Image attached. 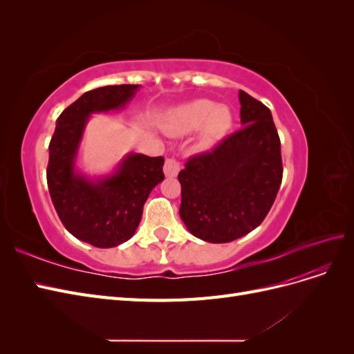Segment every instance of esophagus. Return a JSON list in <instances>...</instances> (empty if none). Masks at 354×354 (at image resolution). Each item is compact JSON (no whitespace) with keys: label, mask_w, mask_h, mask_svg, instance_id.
Instances as JSON below:
<instances>
[{"label":"esophagus","mask_w":354,"mask_h":354,"mask_svg":"<svg viewBox=\"0 0 354 354\" xmlns=\"http://www.w3.org/2000/svg\"><path fill=\"white\" fill-rule=\"evenodd\" d=\"M180 171V162L174 158H168L164 165V174L167 177H176Z\"/></svg>","instance_id":"esophagus-1"}]
</instances>
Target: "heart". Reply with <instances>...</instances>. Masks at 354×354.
I'll use <instances>...</instances> for the list:
<instances>
[{"label":"heart","instance_id":"heart-1","mask_svg":"<svg viewBox=\"0 0 354 354\" xmlns=\"http://www.w3.org/2000/svg\"><path fill=\"white\" fill-rule=\"evenodd\" d=\"M233 127V113L226 104H217L208 99H198L181 104L169 113L165 130L171 136L183 137L195 133L198 151H211L220 145Z\"/></svg>","mask_w":354,"mask_h":354}]
</instances>
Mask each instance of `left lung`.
<instances>
[{"instance_id": "8db88e82", "label": "left lung", "mask_w": 354, "mask_h": 354, "mask_svg": "<svg viewBox=\"0 0 354 354\" xmlns=\"http://www.w3.org/2000/svg\"><path fill=\"white\" fill-rule=\"evenodd\" d=\"M241 124L211 152L192 156L178 173L180 217L211 243L239 239L259 227L282 183L281 140L269 108L239 91Z\"/></svg>"}]
</instances>
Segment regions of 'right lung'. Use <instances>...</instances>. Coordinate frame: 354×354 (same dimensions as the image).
<instances>
[{
  "label": "right lung",
  "mask_w": 354,
  "mask_h": 354,
  "mask_svg": "<svg viewBox=\"0 0 354 354\" xmlns=\"http://www.w3.org/2000/svg\"><path fill=\"white\" fill-rule=\"evenodd\" d=\"M140 85H106L84 93L60 113L48 146L47 185L63 226L97 248L130 239L152 189L164 180V158L128 153L109 176L77 169L80 145L91 113L124 109Z\"/></svg>",
  "instance_id": "obj_1"
}]
</instances>
